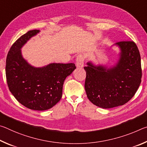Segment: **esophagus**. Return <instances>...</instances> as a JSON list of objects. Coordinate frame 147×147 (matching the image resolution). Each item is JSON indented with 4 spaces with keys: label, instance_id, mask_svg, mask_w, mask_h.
<instances>
[{
    "label": "esophagus",
    "instance_id": "obj_1",
    "mask_svg": "<svg viewBox=\"0 0 147 147\" xmlns=\"http://www.w3.org/2000/svg\"><path fill=\"white\" fill-rule=\"evenodd\" d=\"M84 57L82 55H78L76 59V66L77 67L82 68L84 67Z\"/></svg>",
    "mask_w": 147,
    "mask_h": 147
}]
</instances>
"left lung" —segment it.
<instances>
[{"instance_id": "1", "label": "left lung", "mask_w": 147, "mask_h": 147, "mask_svg": "<svg viewBox=\"0 0 147 147\" xmlns=\"http://www.w3.org/2000/svg\"><path fill=\"white\" fill-rule=\"evenodd\" d=\"M115 45L119 47L120 53L114 65L108 68L89 61L88 66L84 67L87 96L94 105L104 109L128 102L141 82V56L136 44L131 41H124Z\"/></svg>"}]
</instances>
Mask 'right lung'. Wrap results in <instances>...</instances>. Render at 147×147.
I'll return each instance as SVG.
<instances>
[{"label": "right lung", "instance_id": "add662e5", "mask_svg": "<svg viewBox=\"0 0 147 147\" xmlns=\"http://www.w3.org/2000/svg\"><path fill=\"white\" fill-rule=\"evenodd\" d=\"M39 32L28 31L13 44L7 56L6 76L9 91L19 102L33 110L44 111L60 100L65 80L76 66L73 63H53L36 67L29 64L21 48Z\"/></svg>", "mask_w": 147, "mask_h": 147}]
</instances>
